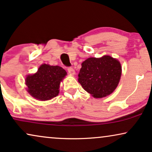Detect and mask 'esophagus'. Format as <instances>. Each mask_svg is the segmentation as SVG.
Here are the masks:
<instances>
[{
	"label": "esophagus",
	"mask_w": 152,
	"mask_h": 152,
	"mask_svg": "<svg viewBox=\"0 0 152 152\" xmlns=\"http://www.w3.org/2000/svg\"><path fill=\"white\" fill-rule=\"evenodd\" d=\"M67 71H68L69 74H71V75L75 74V71H74V69L72 67H68L67 68Z\"/></svg>",
	"instance_id": "1"
}]
</instances>
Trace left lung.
Instances as JSON below:
<instances>
[{
	"label": "left lung",
	"mask_w": 152,
	"mask_h": 152,
	"mask_svg": "<svg viewBox=\"0 0 152 152\" xmlns=\"http://www.w3.org/2000/svg\"><path fill=\"white\" fill-rule=\"evenodd\" d=\"M78 82L95 98L110 94L120 82L122 67L118 60L109 56L89 58L82 63Z\"/></svg>",
	"instance_id": "obj_1"
}]
</instances>
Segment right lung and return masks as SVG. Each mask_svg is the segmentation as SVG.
Segmentation results:
<instances>
[{
  "mask_svg": "<svg viewBox=\"0 0 152 152\" xmlns=\"http://www.w3.org/2000/svg\"><path fill=\"white\" fill-rule=\"evenodd\" d=\"M66 75V71L61 66L42 64L36 74L26 77L28 92L38 100L51 99L58 96L60 81Z\"/></svg>",
  "mask_w": 152,
  "mask_h": 152,
  "instance_id": "add662e5",
  "label": "right lung"
}]
</instances>
